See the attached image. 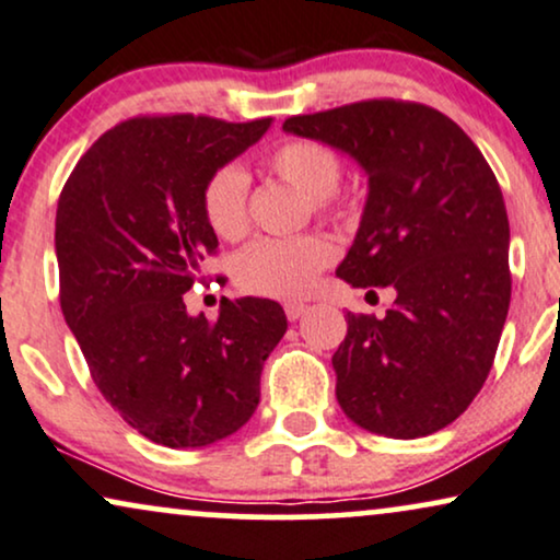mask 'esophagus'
<instances>
[{
  "label": "esophagus",
  "instance_id": "1",
  "mask_svg": "<svg viewBox=\"0 0 560 560\" xmlns=\"http://www.w3.org/2000/svg\"><path fill=\"white\" fill-rule=\"evenodd\" d=\"M284 313H287L289 320H300V317L307 313V304H304V302H287Z\"/></svg>",
  "mask_w": 560,
  "mask_h": 560
}]
</instances>
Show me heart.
I'll list each match as a JSON object with an SVG mask.
<instances>
[{"mask_svg":"<svg viewBox=\"0 0 560 560\" xmlns=\"http://www.w3.org/2000/svg\"><path fill=\"white\" fill-rule=\"evenodd\" d=\"M266 167L279 180L300 190L317 211L330 209L341 183V158L315 139H284L266 154ZM247 175L224 165L203 186V217L217 237L240 240L247 232ZM332 260V245L320 235L266 237L247 245L235 258V281L247 294L292 300L315 284L317 273Z\"/></svg>","mask_w":560,"mask_h":560,"instance_id":"b5f03b06","label":"heart"}]
</instances>
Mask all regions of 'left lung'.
<instances>
[{"mask_svg":"<svg viewBox=\"0 0 560 560\" xmlns=\"http://www.w3.org/2000/svg\"><path fill=\"white\" fill-rule=\"evenodd\" d=\"M284 131L362 165L370 194L336 273L372 294L395 289L385 317L346 315L336 398L372 434H434L480 393L506 323L509 219L497 175L468 133L421 103H351L287 118Z\"/></svg>","mask_w":560,"mask_h":560,"instance_id":"1","label":"left lung"}]
</instances>
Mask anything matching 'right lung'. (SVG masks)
<instances>
[{"label":"right lung","instance_id":"right-lung-1","mask_svg":"<svg viewBox=\"0 0 560 560\" xmlns=\"http://www.w3.org/2000/svg\"><path fill=\"white\" fill-rule=\"evenodd\" d=\"M268 126L129 118L82 154L59 196L63 320L103 398L154 444L207 447L245 427L264 362L287 332L279 302L224 296L214 323L183 302L219 245L203 186Z\"/></svg>","mask_w":560,"mask_h":560}]
</instances>
